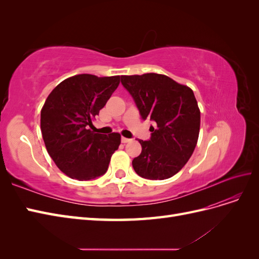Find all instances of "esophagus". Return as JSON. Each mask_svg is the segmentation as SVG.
Listing matches in <instances>:
<instances>
[{"mask_svg": "<svg viewBox=\"0 0 259 259\" xmlns=\"http://www.w3.org/2000/svg\"><path fill=\"white\" fill-rule=\"evenodd\" d=\"M121 142H122L123 144H126V143H130V142H132V139H130V138H125V137H122V138H121Z\"/></svg>", "mask_w": 259, "mask_h": 259, "instance_id": "1", "label": "esophagus"}]
</instances>
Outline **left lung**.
I'll use <instances>...</instances> for the list:
<instances>
[{"instance_id":"left-lung-1","label":"left lung","mask_w":259,"mask_h":259,"mask_svg":"<svg viewBox=\"0 0 259 259\" xmlns=\"http://www.w3.org/2000/svg\"><path fill=\"white\" fill-rule=\"evenodd\" d=\"M142 119L155 122L149 140H139L142 153L133 160L136 173L152 180L177 174L190 159L200 132V109L191 89L170 77L146 73L122 75Z\"/></svg>"}]
</instances>
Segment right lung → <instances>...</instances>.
Wrapping results in <instances>:
<instances>
[{
	"instance_id": "1",
	"label": "right lung",
	"mask_w": 259,
	"mask_h": 259,
	"mask_svg": "<svg viewBox=\"0 0 259 259\" xmlns=\"http://www.w3.org/2000/svg\"><path fill=\"white\" fill-rule=\"evenodd\" d=\"M120 75L77 74L64 80L49 95L41 111L44 144L57 167L77 180L104 175L121 144L119 133H94L98 115L120 84Z\"/></svg>"
}]
</instances>
